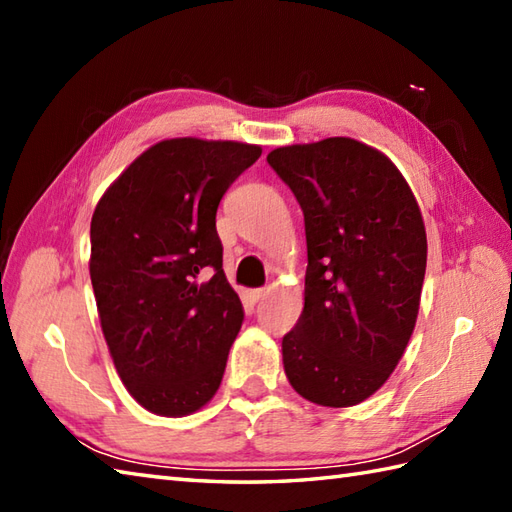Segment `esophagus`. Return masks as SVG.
<instances>
[{
  "mask_svg": "<svg viewBox=\"0 0 512 512\" xmlns=\"http://www.w3.org/2000/svg\"><path fill=\"white\" fill-rule=\"evenodd\" d=\"M264 295H266V288H253V290H248V297H250V301H253V303H257Z\"/></svg>",
  "mask_w": 512,
  "mask_h": 512,
  "instance_id": "1",
  "label": "esophagus"
}]
</instances>
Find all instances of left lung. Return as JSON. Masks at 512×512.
<instances>
[{
	"label": "left lung",
	"mask_w": 512,
	"mask_h": 512,
	"mask_svg": "<svg viewBox=\"0 0 512 512\" xmlns=\"http://www.w3.org/2000/svg\"><path fill=\"white\" fill-rule=\"evenodd\" d=\"M266 160L306 222V303L281 341L286 376L317 405H358L394 372L416 325L427 270L418 202L394 162L352 138Z\"/></svg>",
	"instance_id": "obj_1"
}]
</instances>
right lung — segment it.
I'll use <instances>...</instances> for the list:
<instances>
[{
  "instance_id": "add662e5",
  "label": "right lung",
  "mask_w": 512,
  "mask_h": 512,
  "mask_svg": "<svg viewBox=\"0 0 512 512\" xmlns=\"http://www.w3.org/2000/svg\"><path fill=\"white\" fill-rule=\"evenodd\" d=\"M262 156L231 140L149 147L96 204L90 277L107 347L140 405L187 416L222 383L244 308L222 270L215 213Z\"/></svg>"
}]
</instances>
